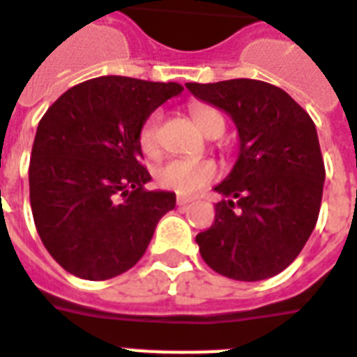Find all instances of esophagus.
<instances>
[{
	"instance_id": "34e87169",
	"label": "esophagus",
	"mask_w": 357,
	"mask_h": 357,
	"mask_svg": "<svg viewBox=\"0 0 357 357\" xmlns=\"http://www.w3.org/2000/svg\"><path fill=\"white\" fill-rule=\"evenodd\" d=\"M176 202H178V206H187V204H191L192 199H191V197H183V195H178Z\"/></svg>"
}]
</instances>
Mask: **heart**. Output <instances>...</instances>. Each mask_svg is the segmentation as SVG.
Here are the masks:
<instances>
[{
	"instance_id": "obj_1",
	"label": "heart",
	"mask_w": 357,
	"mask_h": 357,
	"mask_svg": "<svg viewBox=\"0 0 357 357\" xmlns=\"http://www.w3.org/2000/svg\"><path fill=\"white\" fill-rule=\"evenodd\" d=\"M191 117L195 125L204 136L221 134L225 128V119L223 115L213 109L210 105H197L191 109ZM160 123L162 115L158 112L151 113L145 119V123L139 128V147L145 155H157L158 145H160ZM218 176V166L212 160H191V158H172L166 160L165 165L157 168L158 185L170 189V191L181 192V195H191L200 191L210 181Z\"/></svg>"
}]
</instances>
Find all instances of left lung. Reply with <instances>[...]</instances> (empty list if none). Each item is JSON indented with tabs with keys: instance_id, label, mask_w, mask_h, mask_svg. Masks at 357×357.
<instances>
[{
	"instance_id": "1",
	"label": "left lung",
	"mask_w": 357,
	"mask_h": 357,
	"mask_svg": "<svg viewBox=\"0 0 357 357\" xmlns=\"http://www.w3.org/2000/svg\"><path fill=\"white\" fill-rule=\"evenodd\" d=\"M229 113L238 128L236 165L215 191L210 229L197 234L206 265L227 278L257 282L289 266L318 221L326 166L310 115L265 81L187 83Z\"/></svg>"
}]
</instances>
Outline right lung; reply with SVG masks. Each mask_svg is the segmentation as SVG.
<instances>
[{"label": "right lung", "instance_id": "obj_1", "mask_svg": "<svg viewBox=\"0 0 357 357\" xmlns=\"http://www.w3.org/2000/svg\"><path fill=\"white\" fill-rule=\"evenodd\" d=\"M178 83L107 75L66 91L39 121L30 204L52 259L83 280H109L144 257L176 195L147 191L139 128Z\"/></svg>", "mask_w": 357, "mask_h": 357}]
</instances>
